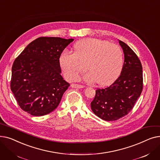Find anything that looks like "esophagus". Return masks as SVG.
<instances>
[{
	"label": "esophagus",
	"mask_w": 160,
	"mask_h": 160,
	"mask_svg": "<svg viewBox=\"0 0 160 160\" xmlns=\"http://www.w3.org/2000/svg\"><path fill=\"white\" fill-rule=\"evenodd\" d=\"M71 87L72 88H77V89H80V88H83V86L82 85H79V84H75V83H72V84L71 85Z\"/></svg>",
	"instance_id": "esophagus-1"
}]
</instances>
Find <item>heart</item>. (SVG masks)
Returning <instances> with one entry per match:
<instances>
[{
    "instance_id": "1",
    "label": "heart",
    "mask_w": 160,
    "mask_h": 160,
    "mask_svg": "<svg viewBox=\"0 0 160 160\" xmlns=\"http://www.w3.org/2000/svg\"><path fill=\"white\" fill-rule=\"evenodd\" d=\"M60 65L65 77L69 80L77 79L83 69L88 71L83 79L88 83L108 86L120 74L123 65L121 48L106 40L88 38L80 40L73 46V54H61Z\"/></svg>"
}]
</instances>
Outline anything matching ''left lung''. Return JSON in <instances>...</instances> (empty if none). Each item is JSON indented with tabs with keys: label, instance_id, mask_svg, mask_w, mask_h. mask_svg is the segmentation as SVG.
I'll return each mask as SVG.
<instances>
[{
	"label": "left lung",
	"instance_id": "obj_1",
	"mask_svg": "<svg viewBox=\"0 0 160 160\" xmlns=\"http://www.w3.org/2000/svg\"><path fill=\"white\" fill-rule=\"evenodd\" d=\"M124 61L119 77L112 84L96 90L91 108L99 118L107 121L127 115L136 104L142 90V65L132 48L119 40Z\"/></svg>",
	"mask_w": 160,
	"mask_h": 160
}]
</instances>
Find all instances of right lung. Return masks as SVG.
I'll list each match as a JSON object with an SVG mask.
<instances>
[{"instance_id":"1","label":"right lung","mask_w":160,"mask_h":160,"mask_svg":"<svg viewBox=\"0 0 160 160\" xmlns=\"http://www.w3.org/2000/svg\"><path fill=\"white\" fill-rule=\"evenodd\" d=\"M74 39L41 37L15 59L10 87L19 106L33 116L54 111L70 86L61 75L59 59Z\"/></svg>"}]
</instances>
